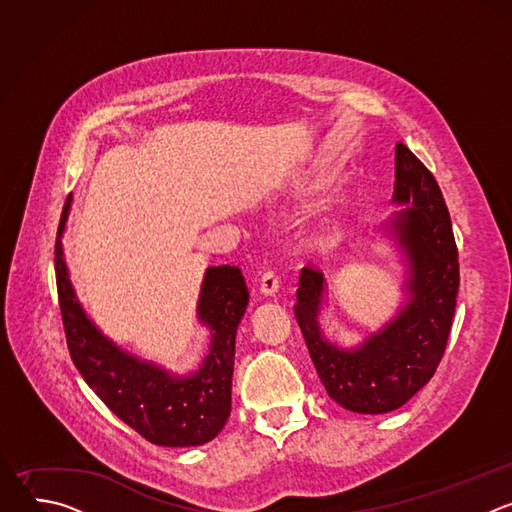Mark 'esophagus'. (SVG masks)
<instances>
[{
  "instance_id": "34e87169",
  "label": "esophagus",
  "mask_w": 512,
  "mask_h": 512,
  "mask_svg": "<svg viewBox=\"0 0 512 512\" xmlns=\"http://www.w3.org/2000/svg\"><path fill=\"white\" fill-rule=\"evenodd\" d=\"M259 289H261V294H265V296H275V294H277L279 279H277L275 271L267 269V271L261 273V277H259Z\"/></svg>"
}]
</instances>
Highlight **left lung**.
Wrapping results in <instances>:
<instances>
[{
  "instance_id": "8db88e82",
  "label": "left lung",
  "mask_w": 512,
  "mask_h": 512,
  "mask_svg": "<svg viewBox=\"0 0 512 512\" xmlns=\"http://www.w3.org/2000/svg\"><path fill=\"white\" fill-rule=\"evenodd\" d=\"M395 202L409 206L395 233L411 261V302L383 332L356 350L322 338L318 312L324 275L306 265L300 275L296 320L328 395L356 413H387L407 403L437 371L448 346L460 287L458 247L444 194L425 164L397 141Z\"/></svg>"
}]
</instances>
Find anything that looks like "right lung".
<instances>
[{
	"instance_id": "right-lung-1",
	"label": "right lung",
	"mask_w": 512,
	"mask_h": 512,
	"mask_svg": "<svg viewBox=\"0 0 512 512\" xmlns=\"http://www.w3.org/2000/svg\"><path fill=\"white\" fill-rule=\"evenodd\" d=\"M64 202L58 233L66 223ZM58 306L72 362L101 401L156 446L186 448L210 442L231 413L237 326L249 304L239 267H210L202 283L198 316L212 330L210 352L190 377L172 379L109 342L85 316L68 281L62 247L54 245Z\"/></svg>"
}]
</instances>
